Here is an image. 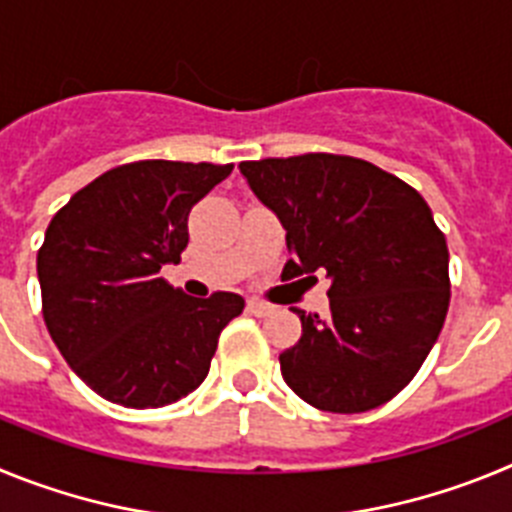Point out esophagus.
Returning a JSON list of instances; mask_svg holds the SVG:
<instances>
[{"instance_id": "esophagus-1", "label": "esophagus", "mask_w": 512, "mask_h": 512, "mask_svg": "<svg viewBox=\"0 0 512 512\" xmlns=\"http://www.w3.org/2000/svg\"><path fill=\"white\" fill-rule=\"evenodd\" d=\"M271 310H274V307L266 305V302H261V300H248V312H253V315H259V318H264V315H269Z\"/></svg>"}]
</instances>
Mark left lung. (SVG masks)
<instances>
[{
	"instance_id": "8db88e82",
	"label": "left lung",
	"mask_w": 512,
	"mask_h": 512,
	"mask_svg": "<svg viewBox=\"0 0 512 512\" xmlns=\"http://www.w3.org/2000/svg\"><path fill=\"white\" fill-rule=\"evenodd\" d=\"M241 174L287 230L282 277L325 271V318L292 310L302 336L279 354L297 397L325 413H366L418 374L451 300L446 235L410 184L354 156L243 161Z\"/></svg>"
}]
</instances>
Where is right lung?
Listing matches in <instances>:
<instances>
[{"label":"right lung","mask_w":512,"mask_h":512,"mask_svg":"<svg viewBox=\"0 0 512 512\" xmlns=\"http://www.w3.org/2000/svg\"><path fill=\"white\" fill-rule=\"evenodd\" d=\"M233 164L133 161L104 171L53 215L38 251L43 320L61 356L104 400L164 408L210 372L220 330L246 302L174 289L197 202Z\"/></svg>","instance_id":"add662e5"}]
</instances>
